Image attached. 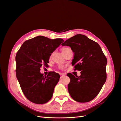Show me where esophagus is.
Returning <instances> with one entry per match:
<instances>
[{"label":"esophagus","mask_w":121,"mask_h":121,"mask_svg":"<svg viewBox=\"0 0 121 121\" xmlns=\"http://www.w3.org/2000/svg\"><path fill=\"white\" fill-rule=\"evenodd\" d=\"M60 78H62V77H64V76H65V75L63 73H60Z\"/></svg>","instance_id":"obj_1"}]
</instances>
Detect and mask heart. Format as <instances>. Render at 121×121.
I'll return each mask as SVG.
<instances>
[{
    "instance_id": "obj_1",
    "label": "heart",
    "mask_w": 121,
    "mask_h": 121,
    "mask_svg": "<svg viewBox=\"0 0 121 121\" xmlns=\"http://www.w3.org/2000/svg\"><path fill=\"white\" fill-rule=\"evenodd\" d=\"M67 48H62V49H61V50H62V52H63L64 51H65V49H66Z\"/></svg>"
}]
</instances>
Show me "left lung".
I'll use <instances>...</instances> for the list:
<instances>
[{"mask_svg": "<svg viewBox=\"0 0 121 121\" xmlns=\"http://www.w3.org/2000/svg\"><path fill=\"white\" fill-rule=\"evenodd\" d=\"M62 46H69L74 52L71 65L81 75L68 73L69 92L77 102H88L99 94L107 78V59L97 43L81 34L66 40Z\"/></svg>", "mask_w": 121, "mask_h": 121, "instance_id": "1", "label": "left lung"}]
</instances>
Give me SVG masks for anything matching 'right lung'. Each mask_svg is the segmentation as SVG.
Here are the masks:
<instances>
[{
  "instance_id": "right-lung-1",
  "label": "right lung",
  "mask_w": 121,
  "mask_h": 121,
  "mask_svg": "<svg viewBox=\"0 0 121 121\" xmlns=\"http://www.w3.org/2000/svg\"><path fill=\"white\" fill-rule=\"evenodd\" d=\"M62 39L39 36L24 42L16 55V75L23 94L31 102L43 104L52 98L60 76L50 71L47 76L40 73V67L48 66L52 53Z\"/></svg>"
}]
</instances>
